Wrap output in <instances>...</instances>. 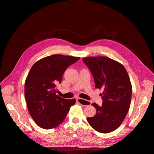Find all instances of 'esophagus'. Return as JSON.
I'll return each instance as SVG.
<instances>
[{
  "label": "esophagus",
  "mask_w": 154,
  "mask_h": 154,
  "mask_svg": "<svg viewBox=\"0 0 154 154\" xmlns=\"http://www.w3.org/2000/svg\"><path fill=\"white\" fill-rule=\"evenodd\" d=\"M77 102L79 104H81L83 106H89L91 104V102L88 101H86V100H84L83 99H81V98H77Z\"/></svg>",
  "instance_id": "1"
}]
</instances>
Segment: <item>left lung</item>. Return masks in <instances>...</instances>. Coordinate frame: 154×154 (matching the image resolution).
Wrapping results in <instances>:
<instances>
[{
	"mask_svg": "<svg viewBox=\"0 0 154 154\" xmlns=\"http://www.w3.org/2000/svg\"><path fill=\"white\" fill-rule=\"evenodd\" d=\"M83 61L90 69L96 88L103 89L101 106L92 104L96 109L95 116L87 120L92 128L108 133L121 125L131 104L132 86L125 66L106 57H84Z\"/></svg>",
	"mask_w": 154,
	"mask_h": 154,
	"instance_id": "1",
	"label": "left lung"
}]
</instances>
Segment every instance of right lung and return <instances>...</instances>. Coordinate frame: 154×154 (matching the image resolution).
<instances>
[{"instance_id":"right-lung-1","label":"right lung","mask_w":154,"mask_h":154,"mask_svg":"<svg viewBox=\"0 0 154 154\" xmlns=\"http://www.w3.org/2000/svg\"><path fill=\"white\" fill-rule=\"evenodd\" d=\"M80 57L52 55L39 60L26 79L24 96L28 109L35 122L43 129H52L65 119L75 99H66L57 95L64 72Z\"/></svg>"}]
</instances>
